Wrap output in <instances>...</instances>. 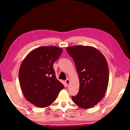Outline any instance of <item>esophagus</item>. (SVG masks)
Wrapping results in <instances>:
<instances>
[{"mask_svg":"<svg viewBox=\"0 0 130 130\" xmlns=\"http://www.w3.org/2000/svg\"><path fill=\"white\" fill-rule=\"evenodd\" d=\"M66 83L67 85V86H69V83H70V80L69 79V78H67V79L66 80Z\"/></svg>","mask_w":130,"mask_h":130,"instance_id":"1","label":"esophagus"}]
</instances>
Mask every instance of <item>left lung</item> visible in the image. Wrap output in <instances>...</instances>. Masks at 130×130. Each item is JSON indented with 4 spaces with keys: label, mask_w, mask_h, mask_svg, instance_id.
<instances>
[{
    "label": "left lung",
    "mask_w": 130,
    "mask_h": 130,
    "mask_svg": "<svg viewBox=\"0 0 130 130\" xmlns=\"http://www.w3.org/2000/svg\"><path fill=\"white\" fill-rule=\"evenodd\" d=\"M66 50L75 62L80 80L78 93L72 96V100L82 108H92L103 99L108 87L107 61L103 54L93 46L75 45Z\"/></svg>",
    "instance_id": "1"
}]
</instances>
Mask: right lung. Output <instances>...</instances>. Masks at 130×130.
<instances>
[{
    "instance_id": "add662e5",
    "label": "right lung",
    "mask_w": 130,
    "mask_h": 130,
    "mask_svg": "<svg viewBox=\"0 0 130 130\" xmlns=\"http://www.w3.org/2000/svg\"><path fill=\"white\" fill-rule=\"evenodd\" d=\"M62 51L55 46L39 47L27 54L22 63L19 84L25 99L36 107H48L64 88L53 68Z\"/></svg>"
}]
</instances>
